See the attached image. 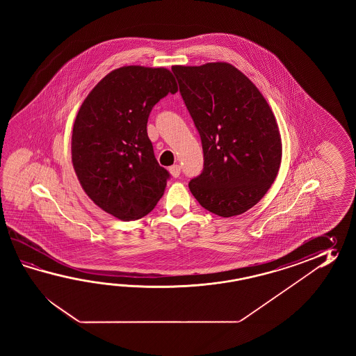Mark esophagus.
Here are the masks:
<instances>
[{
	"label": "esophagus",
	"instance_id": "esophagus-1",
	"mask_svg": "<svg viewBox=\"0 0 356 356\" xmlns=\"http://www.w3.org/2000/svg\"><path fill=\"white\" fill-rule=\"evenodd\" d=\"M169 173L173 175L175 178H178L179 175H181V167L178 165V164H175V165H172V167L169 168Z\"/></svg>",
	"mask_w": 356,
	"mask_h": 356
}]
</instances>
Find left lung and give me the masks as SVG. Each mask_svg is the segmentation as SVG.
<instances>
[{"label": "left lung", "instance_id": "left-lung-1", "mask_svg": "<svg viewBox=\"0 0 356 356\" xmlns=\"http://www.w3.org/2000/svg\"><path fill=\"white\" fill-rule=\"evenodd\" d=\"M204 150V170L188 187L221 218L250 210L270 189L282 155L271 108L247 76L227 62L173 66Z\"/></svg>", "mask_w": 356, "mask_h": 356}]
</instances>
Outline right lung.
<instances>
[{
	"mask_svg": "<svg viewBox=\"0 0 356 356\" xmlns=\"http://www.w3.org/2000/svg\"><path fill=\"white\" fill-rule=\"evenodd\" d=\"M178 85L164 67L123 66L99 81L76 115L71 154L85 193L122 221L144 218L156 206L169 173L155 159L147 118Z\"/></svg>",
	"mask_w": 356,
	"mask_h": 356,
	"instance_id": "right-lung-1",
	"label": "right lung"
}]
</instances>
